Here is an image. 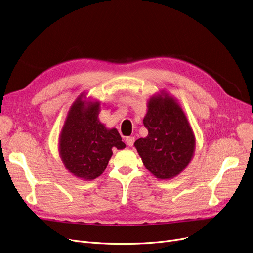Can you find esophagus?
Here are the masks:
<instances>
[{
	"mask_svg": "<svg viewBox=\"0 0 253 253\" xmlns=\"http://www.w3.org/2000/svg\"><path fill=\"white\" fill-rule=\"evenodd\" d=\"M134 141H135L134 137H127L126 138V143H127L128 147H132V145H133V143H134Z\"/></svg>",
	"mask_w": 253,
	"mask_h": 253,
	"instance_id": "esophagus-1",
	"label": "esophagus"
}]
</instances>
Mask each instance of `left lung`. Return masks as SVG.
Listing matches in <instances>:
<instances>
[{
	"mask_svg": "<svg viewBox=\"0 0 253 253\" xmlns=\"http://www.w3.org/2000/svg\"><path fill=\"white\" fill-rule=\"evenodd\" d=\"M143 125L149 134L134 142L143 165L159 179H171L188 167L196 138L187 115L177 100L162 90L148 100Z\"/></svg>",
	"mask_w": 253,
	"mask_h": 253,
	"instance_id": "8db88e82",
	"label": "left lung"
}]
</instances>
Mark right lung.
<instances>
[{"mask_svg":"<svg viewBox=\"0 0 253 253\" xmlns=\"http://www.w3.org/2000/svg\"><path fill=\"white\" fill-rule=\"evenodd\" d=\"M99 112L100 102L83 92L71 105L59 134L61 161L71 174L82 180H93L103 173L113 148H126L118 130L99 121Z\"/></svg>","mask_w":253,"mask_h":253,"instance_id":"1","label":"right lung"}]
</instances>
